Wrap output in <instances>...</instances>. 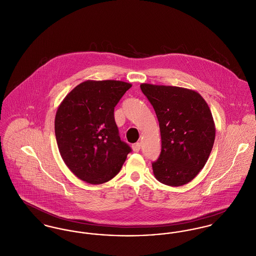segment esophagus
I'll return each mask as SVG.
<instances>
[{
    "mask_svg": "<svg viewBox=\"0 0 256 256\" xmlns=\"http://www.w3.org/2000/svg\"><path fill=\"white\" fill-rule=\"evenodd\" d=\"M140 147H141V144H140L139 142H136V143L132 144V150H134V152H138V151L140 150Z\"/></svg>",
    "mask_w": 256,
    "mask_h": 256,
    "instance_id": "34e87169",
    "label": "esophagus"
}]
</instances>
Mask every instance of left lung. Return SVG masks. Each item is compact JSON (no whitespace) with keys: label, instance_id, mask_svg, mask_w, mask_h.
<instances>
[{"label":"left lung","instance_id":"left-lung-1","mask_svg":"<svg viewBox=\"0 0 256 256\" xmlns=\"http://www.w3.org/2000/svg\"><path fill=\"white\" fill-rule=\"evenodd\" d=\"M153 106L162 149L152 168L158 181L181 186L194 179L212 150L216 126L208 105L198 92L178 86L142 84Z\"/></svg>","mask_w":256,"mask_h":256}]
</instances>
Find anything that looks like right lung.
Returning <instances> with one entry per match:
<instances>
[{"mask_svg": "<svg viewBox=\"0 0 256 256\" xmlns=\"http://www.w3.org/2000/svg\"><path fill=\"white\" fill-rule=\"evenodd\" d=\"M130 88L120 80H86L60 104L54 120L59 152L80 179L90 184L111 180L132 152L114 118L116 105Z\"/></svg>", "mask_w": 256, "mask_h": 256, "instance_id": "obj_1", "label": "right lung"}]
</instances>
